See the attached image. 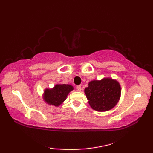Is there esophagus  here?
<instances>
[{"label": "esophagus", "mask_w": 153, "mask_h": 153, "mask_svg": "<svg viewBox=\"0 0 153 153\" xmlns=\"http://www.w3.org/2000/svg\"><path fill=\"white\" fill-rule=\"evenodd\" d=\"M76 89L77 90V91H82V86H81V85H77L76 87Z\"/></svg>", "instance_id": "1"}]
</instances>
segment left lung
<instances>
[{
  "instance_id": "left-lung-1",
  "label": "left lung",
  "mask_w": 153,
  "mask_h": 153,
  "mask_svg": "<svg viewBox=\"0 0 153 153\" xmlns=\"http://www.w3.org/2000/svg\"><path fill=\"white\" fill-rule=\"evenodd\" d=\"M91 108L98 112H106L112 109L121 97V86L116 79L104 77L93 80L84 89Z\"/></svg>"
}]
</instances>
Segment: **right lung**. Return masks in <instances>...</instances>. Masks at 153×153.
Wrapping results in <instances>:
<instances>
[{
  "mask_svg": "<svg viewBox=\"0 0 153 153\" xmlns=\"http://www.w3.org/2000/svg\"><path fill=\"white\" fill-rule=\"evenodd\" d=\"M74 90L70 84H56L53 88H45L43 91V99L47 105L58 107L66 99L69 93Z\"/></svg>",
  "mask_w": 153,
  "mask_h": 153,
  "instance_id": "obj_1",
  "label": "right lung"
}]
</instances>
